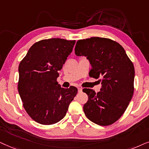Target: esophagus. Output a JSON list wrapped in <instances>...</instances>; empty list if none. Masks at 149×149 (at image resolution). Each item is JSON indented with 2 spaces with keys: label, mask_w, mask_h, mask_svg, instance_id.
<instances>
[{
  "label": "esophagus",
  "mask_w": 149,
  "mask_h": 149,
  "mask_svg": "<svg viewBox=\"0 0 149 149\" xmlns=\"http://www.w3.org/2000/svg\"><path fill=\"white\" fill-rule=\"evenodd\" d=\"M78 93H82V88H78Z\"/></svg>",
  "instance_id": "esophagus-1"
}]
</instances>
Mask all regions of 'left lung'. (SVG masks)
Segmentation results:
<instances>
[{"label":"left lung","instance_id":"8db88e82","mask_svg":"<svg viewBox=\"0 0 149 149\" xmlns=\"http://www.w3.org/2000/svg\"><path fill=\"white\" fill-rule=\"evenodd\" d=\"M77 56H86L91 68L89 76L100 78L101 91L84 88L88 99L83 109L86 117L99 125L118 120L126 110L133 94L135 70L123 47L112 39L91 37L77 41Z\"/></svg>","mask_w":149,"mask_h":149}]
</instances>
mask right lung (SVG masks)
Returning a JSON list of instances; mask_svg holds the SVG:
<instances>
[{
  "label": "right lung",
  "instance_id": "1",
  "mask_svg": "<svg viewBox=\"0 0 149 149\" xmlns=\"http://www.w3.org/2000/svg\"><path fill=\"white\" fill-rule=\"evenodd\" d=\"M76 41L60 38L34 43L19 65L17 89L23 106L32 119L53 125L66 115L78 89L61 88L56 79Z\"/></svg>",
  "mask_w": 149,
  "mask_h": 149
}]
</instances>
